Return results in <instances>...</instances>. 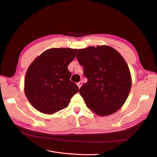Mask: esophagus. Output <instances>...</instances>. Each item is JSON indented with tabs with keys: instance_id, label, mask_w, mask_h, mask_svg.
Returning <instances> with one entry per match:
<instances>
[{
	"instance_id": "1",
	"label": "esophagus",
	"mask_w": 157,
	"mask_h": 157,
	"mask_svg": "<svg viewBox=\"0 0 157 157\" xmlns=\"http://www.w3.org/2000/svg\"><path fill=\"white\" fill-rule=\"evenodd\" d=\"M77 85H78V86L79 89H80V88H81V86H82V82H78V83H77Z\"/></svg>"
}]
</instances>
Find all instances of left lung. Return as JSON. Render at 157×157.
Here are the masks:
<instances>
[{
  "label": "left lung",
  "instance_id": "8db88e82",
  "mask_svg": "<svg viewBox=\"0 0 157 157\" xmlns=\"http://www.w3.org/2000/svg\"><path fill=\"white\" fill-rule=\"evenodd\" d=\"M76 57L88 79L79 89L86 107L100 116L120 109L132 86L129 67L120 53L102 45L79 49Z\"/></svg>",
  "mask_w": 157,
  "mask_h": 157
}]
</instances>
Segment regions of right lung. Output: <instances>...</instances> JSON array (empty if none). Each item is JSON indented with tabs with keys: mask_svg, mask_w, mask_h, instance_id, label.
I'll list each match as a JSON object with an SVG mask.
<instances>
[{
	"mask_svg": "<svg viewBox=\"0 0 157 157\" xmlns=\"http://www.w3.org/2000/svg\"><path fill=\"white\" fill-rule=\"evenodd\" d=\"M78 50L50 48L37 57L28 68L24 91L37 111L53 114L67 107L79 88L70 80L68 66L75 59Z\"/></svg>",
	"mask_w": 157,
	"mask_h": 157,
	"instance_id": "1",
	"label": "right lung"
}]
</instances>
